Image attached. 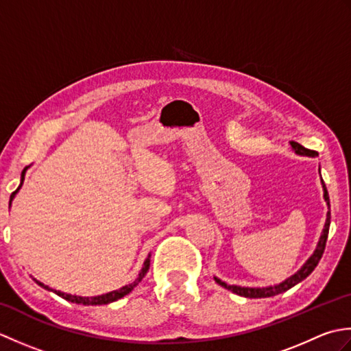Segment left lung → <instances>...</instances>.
<instances>
[{
    "mask_svg": "<svg viewBox=\"0 0 351 351\" xmlns=\"http://www.w3.org/2000/svg\"><path fill=\"white\" fill-rule=\"evenodd\" d=\"M291 147H293V151L297 155H308V156H317L318 154L315 151H311V149H306L304 146H302L300 143H297V141H289ZM323 184V191H324V200L327 202V206L330 208V202H329V193H327L326 189V184L322 180ZM329 226H330V211H327V219H326V225L324 229L322 232V237H319V241L317 244V249L312 253L311 258L306 261V263L303 264V267L300 268L299 271L294 273L291 278H288L287 280H283L279 285H274V287H265V288H249V287H237V285H228L226 282H221L220 279L214 278L215 282L221 285L223 288H226L229 291H232V293L238 294V295H243V297H247V299H265V297H273V295H278L280 293H285L289 288H293L297 283L302 282L303 279H306L308 276L314 271V268L318 265L319 259H322L324 249H326V241H327V235H329Z\"/></svg>",
    "mask_w": 351,
    "mask_h": 351,
    "instance_id": "obj_1",
    "label": "left lung"
}]
</instances>
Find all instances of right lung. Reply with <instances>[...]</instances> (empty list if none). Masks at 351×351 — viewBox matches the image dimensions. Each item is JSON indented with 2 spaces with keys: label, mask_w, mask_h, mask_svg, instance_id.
Masks as SVG:
<instances>
[{
  "label": "right lung",
  "mask_w": 351,
  "mask_h": 351,
  "mask_svg": "<svg viewBox=\"0 0 351 351\" xmlns=\"http://www.w3.org/2000/svg\"><path fill=\"white\" fill-rule=\"evenodd\" d=\"M25 170H27V167H25L24 170H22L19 187L12 193V196H10V204H12V200L14 199V196H16V193L19 191V189L22 187V184H24ZM149 265H151V255H149V256L145 259L143 267H141V270H140V273H138V276H137V279L134 280L132 283H130V285H125V287L119 288V289H116V291H111V293L102 294V295H95V297H81V295L66 294V293H62V291L52 289V288H49V287H47V285H43V283H42V282H39V280H36V279H34V280H36L37 285H40L42 288L48 289V291H52V293H56L57 295H60L62 299H64V300L72 302V303H77V304H84V306H88V304H92V306H93V304H108V303H111V302H116V300H119V299H122V297H125L126 294H130L131 291H132L134 288H136V287L138 285V283L141 282V279L145 278V274H146V273H147V270H149Z\"/></svg>",
  "instance_id": "obj_1"
}]
</instances>
